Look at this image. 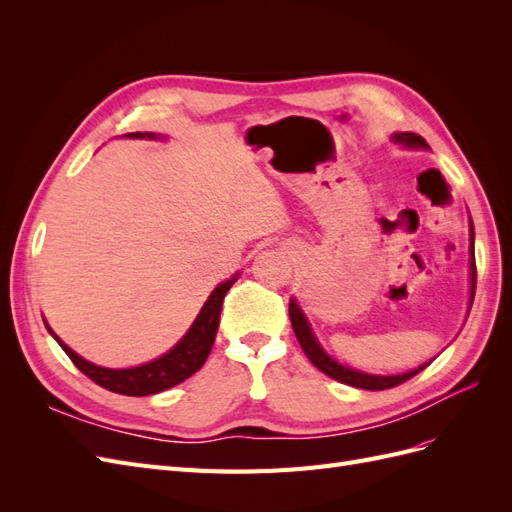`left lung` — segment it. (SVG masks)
Masks as SVG:
<instances>
[{
	"instance_id": "8db88e82",
	"label": "left lung",
	"mask_w": 512,
	"mask_h": 512,
	"mask_svg": "<svg viewBox=\"0 0 512 512\" xmlns=\"http://www.w3.org/2000/svg\"><path fill=\"white\" fill-rule=\"evenodd\" d=\"M393 141L399 143V145H406V147H421V149H427V141L423 136H418L414 132H399V134H393ZM470 256H472V294H470V305L474 301V292H476V260H474V228H472V222H470ZM288 314H290V322H292V329H294V335H297L299 344L303 348V352L307 354V359L312 361L314 367H318L322 374H327L329 378L337 380V382H344V384H350V386H356V389H365V391H384V389H393V386L397 384H404L406 380H410L412 376H416L418 371H423L427 365H421L414 371H408V374H399V376H371V374H363V371H356V369H350L346 365H339L337 361H333L331 356L324 352L316 337L312 335V329H309V324L303 316V312L299 309V305L290 301L288 305Z\"/></svg>"
}]
</instances>
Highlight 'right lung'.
<instances>
[{"mask_svg": "<svg viewBox=\"0 0 512 512\" xmlns=\"http://www.w3.org/2000/svg\"><path fill=\"white\" fill-rule=\"evenodd\" d=\"M132 138H151L153 134L149 132H132ZM237 282V275L230 277L224 284H220L211 292V297L207 303L200 309L198 318L190 327V331L183 335L181 342L166 352L160 359L151 361L141 367H132V369H106L98 367L94 363H89L81 359L79 354L72 352L61 339L51 331V335L57 339V344L64 348V352L70 356V361L79 367L83 374L94 380L98 386L106 391H113L119 395H130V397H145V395H156L166 389H173L179 382L185 378H190L192 374L205 365L207 356L213 348L215 342V333H218V324H220V312H222V303L226 292L230 286Z\"/></svg>", "mask_w": 512, "mask_h": 512, "instance_id": "add662e5", "label": "right lung"}]
</instances>
